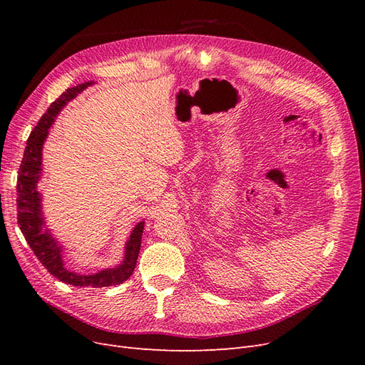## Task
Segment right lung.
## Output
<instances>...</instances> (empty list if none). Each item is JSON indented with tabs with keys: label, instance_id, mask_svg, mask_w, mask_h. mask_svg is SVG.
I'll list each match as a JSON object with an SVG mask.
<instances>
[{
	"label": "right lung",
	"instance_id": "right-lung-1",
	"mask_svg": "<svg viewBox=\"0 0 365 365\" xmlns=\"http://www.w3.org/2000/svg\"><path fill=\"white\" fill-rule=\"evenodd\" d=\"M94 82L79 83L62 93L59 98L54 101L47 113L42 115L39 123L31 130L24 150V158L21 161L18 172V225L30 245L31 251L39 262L48 269L51 275L58 280L73 286H91V288H105L114 286L128 280L135 269L138 252L141 247V236L145 222H138L126 240L125 257L120 264L114 268H106L91 275L77 274L65 268L63 264V247L58 239L51 235L46 225V219L42 215V195L38 192V182L42 176V148L46 143L54 118L58 117L61 109L79 96L85 88L91 86Z\"/></svg>",
	"mask_w": 365,
	"mask_h": 365
}]
</instances>
